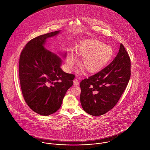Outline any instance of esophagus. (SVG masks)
<instances>
[{
  "mask_svg": "<svg viewBox=\"0 0 150 150\" xmlns=\"http://www.w3.org/2000/svg\"><path fill=\"white\" fill-rule=\"evenodd\" d=\"M74 85L75 86H78L79 85V81H78V79H75L74 80Z\"/></svg>",
  "mask_w": 150,
  "mask_h": 150,
  "instance_id": "obj_1",
  "label": "esophagus"
}]
</instances>
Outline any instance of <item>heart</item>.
Returning <instances> with one entry per match:
<instances>
[{
    "instance_id": "obj_1",
    "label": "heart",
    "mask_w": 150,
    "mask_h": 150,
    "mask_svg": "<svg viewBox=\"0 0 150 150\" xmlns=\"http://www.w3.org/2000/svg\"><path fill=\"white\" fill-rule=\"evenodd\" d=\"M113 51L110 46L105 45L102 41L96 39H86L82 41L76 54L83 57L81 66L90 74L100 71L111 59ZM76 61V58L70 54L67 58V65L71 69Z\"/></svg>"
}]
</instances>
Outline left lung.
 Returning <instances> with one entry per match:
<instances>
[{
	"mask_svg": "<svg viewBox=\"0 0 150 150\" xmlns=\"http://www.w3.org/2000/svg\"><path fill=\"white\" fill-rule=\"evenodd\" d=\"M130 58L125 47L104 69L80 83V100L88 114L98 116L115 107L126 88L131 76Z\"/></svg>",
	"mask_w": 150,
	"mask_h": 150,
	"instance_id": "left-lung-1",
	"label": "left lung"
}]
</instances>
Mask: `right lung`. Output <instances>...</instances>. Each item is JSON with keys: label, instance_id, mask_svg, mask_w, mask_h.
Returning <instances> with one entry per match:
<instances>
[{"label": "right lung", "instance_id": "add662e5", "mask_svg": "<svg viewBox=\"0 0 150 150\" xmlns=\"http://www.w3.org/2000/svg\"><path fill=\"white\" fill-rule=\"evenodd\" d=\"M55 31L28 41L19 59V79L24 99L35 113L48 116L61 107L67 90L73 85L75 75L64 72L62 61L44 45L47 38L57 35ZM63 57H66V53Z\"/></svg>", "mask_w": 150, "mask_h": 150}]
</instances>
